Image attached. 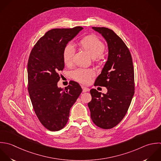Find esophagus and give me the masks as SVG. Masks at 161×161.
<instances>
[{
    "label": "esophagus",
    "mask_w": 161,
    "mask_h": 161,
    "mask_svg": "<svg viewBox=\"0 0 161 161\" xmlns=\"http://www.w3.org/2000/svg\"><path fill=\"white\" fill-rule=\"evenodd\" d=\"M82 89H83V92L85 93V92H89L90 91V89L86 88V87H85V86H82Z\"/></svg>",
    "instance_id": "esophagus-1"
}]
</instances>
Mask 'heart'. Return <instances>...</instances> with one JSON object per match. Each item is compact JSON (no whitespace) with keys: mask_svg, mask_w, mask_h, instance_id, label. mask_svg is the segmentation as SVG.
Here are the masks:
<instances>
[{"mask_svg":"<svg viewBox=\"0 0 161 161\" xmlns=\"http://www.w3.org/2000/svg\"><path fill=\"white\" fill-rule=\"evenodd\" d=\"M80 45L95 61H98L102 58L105 49L103 42L93 35L86 36L80 42ZM75 47L72 44H68L63 52V60L66 65H69L73 61L75 54ZM95 75V72L91 69H78L72 73L73 78L83 84L90 83L91 78Z\"/></svg>","mask_w":161,"mask_h":161,"instance_id":"heart-1","label":"heart"}]
</instances>
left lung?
Instances as JSON below:
<instances>
[{
    "label": "left lung",
    "instance_id": "left-lung-1",
    "mask_svg": "<svg viewBox=\"0 0 161 161\" xmlns=\"http://www.w3.org/2000/svg\"><path fill=\"white\" fill-rule=\"evenodd\" d=\"M106 40L108 55L95 86H105L106 94L92 89L88 103L91 119L98 127L110 129L124 119L134 95V70L130 51L122 39L107 27H92Z\"/></svg>",
    "mask_w": 161,
    "mask_h": 161
}]
</instances>
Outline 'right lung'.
I'll return each mask as SVG.
<instances>
[{
    "instance_id": "1",
    "label": "right lung",
    "mask_w": 161,
    "mask_h": 161,
    "mask_svg": "<svg viewBox=\"0 0 161 161\" xmlns=\"http://www.w3.org/2000/svg\"><path fill=\"white\" fill-rule=\"evenodd\" d=\"M83 28L53 29L34 45L27 63L28 92L34 112L41 123L51 131L62 129L67 124L69 110L82 92L71 81L59 88V71L64 67V48Z\"/></svg>"
}]
</instances>
